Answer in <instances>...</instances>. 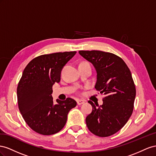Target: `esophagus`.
<instances>
[{
    "label": "esophagus",
    "instance_id": "obj_1",
    "mask_svg": "<svg viewBox=\"0 0 156 156\" xmlns=\"http://www.w3.org/2000/svg\"><path fill=\"white\" fill-rule=\"evenodd\" d=\"M76 102H77V104L78 105H82V104H83L84 103H85V101L82 100V99H77Z\"/></svg>",
    "mask_w": 156,
    "mask_h": 156
}]
</instances>
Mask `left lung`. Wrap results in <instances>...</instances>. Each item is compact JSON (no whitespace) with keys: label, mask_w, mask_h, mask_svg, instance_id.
I'll return each instance as SVG.
<instances>
[{"label":"left lung","mask_w":156,"mask_h":156,"mask_svg":"<svg viewBox=\"0 0 156 156\" xmlns=\"http://www.w3.org/2000/svg\"><path fill=\"white\" fill-rule=\"evenodd\" d=\"M79 53L94 66L95 88L105 96L100 106L88 101L93 110L86 118V125L97 136L112 135L126 125L133 110L136 90L131 71L122 58L112 53L82 50Z\"/></svg>","instance_id":"8db88e82"}]
</instances>
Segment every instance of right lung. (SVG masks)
Masks as SVG:
<instances>
[{"label":"right lung","mask_w":156,"mask_h":156,"mask_svg":"<svg viewBox=\"0 0 156 156\" xmlns=\"http://www.w3.org/2000/svg\"><path fill=\"white\" fill-rule=\"evenodd\" d=\"M76 51L53 53L38 56L25 68L17 89L20 112L27 124L39 134L50 135L60 131L69 111L76 106L71 98L54 103L52 86L61 80L63 66Z\"/></svg>","instance_id":"1"}]
</instances>
